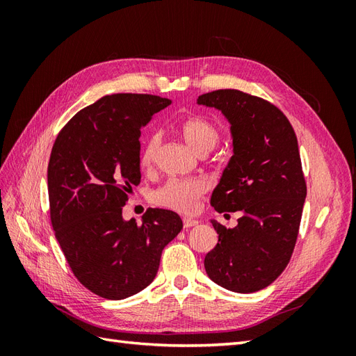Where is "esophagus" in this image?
<instances>
[{
    "label": "esophagus",
    "mask_w": 356,
    "mask_h": 356,
    "mask_svg": "<svg viewBox=\"0 0 356 356\" xmlns=\"http://www.w3.org/2000/svg\"><path fill=\"white\" fill-rule=\"evenodd\" d=\"M182 224H184V229H190V227H195V225H197L199 221L195 218H184L182 220Z\"/></svg>",
    "instance_id": "esophagus-1"
}]
</instances>
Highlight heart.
Instances as JSON below:
<instances>
[{
    "label": "heart",
    "instance_id": "heart-1",
    "mask_svg": "<svg viewBox=\"0 0 356 356\" xmlns=\"http://www.w3.org/2000/svg\"><path fill=\"white\" fill-rule=\"evenodd\" d=\"M181 135L186 144L193 152L207 154L220 143V131L213 123L203 117H191L181 124ZM161 143L159 132H153L147 136L141 148L143 168L148 169L154 163L157 149ZM207 182L200 178H172L163 186L154 191L153 202L159 207H163L181 213H191L197 208L200 197L207 193Z\"/></svg>",
    "mask_w": 356,
    "mask_h": 356
}]
</instances>
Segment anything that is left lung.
Masks as SVG:
<instances>
[{
  "label": "left lung",
  "mask_w": 356,
  "mask_h": 356,
  "mask_svg": "<svg viewBox=\"0 0 356 356\" xmlns=\"http://www.w3.org/2000/svg\"><path fill=\"white\" fill-rule=\"evenodd\" d=\"M197 104L221 111L230 124L233 156L211 204L242 212L233 229L211 220L218 243L204 257V270L233 293H255L284 272L297 241L306 199L297 136L273 104L241 90L204 93Z\"/></svg>",
  "instance_id": "left-lung-1"
}]
</instances>
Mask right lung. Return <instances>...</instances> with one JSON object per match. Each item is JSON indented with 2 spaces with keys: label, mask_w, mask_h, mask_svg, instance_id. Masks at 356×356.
Returning <instances> with one entry per match:
<instances>
[{
  "label": "right lung",
  "mask_w": 356,
  "mask_h": 356,
  "mask_svg": "<svg viewBox=\"0 0 356 356\" xmlns=\"http://www.w3.org/2000/svg\"><path fill=\"white\" fill-rule=\"evenodd\" d=\"M172 101L114 93L75 114L53 145L47 190L56 239L79 281L123 300L157 275L163 248L182 229L179 215L149 208L138 225L122 208L141 181V129Z\"/></svg>",
  "instance_id": "add662e5"
}]
</instances>
